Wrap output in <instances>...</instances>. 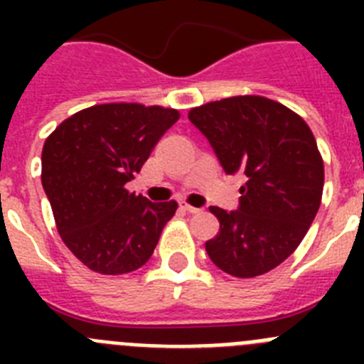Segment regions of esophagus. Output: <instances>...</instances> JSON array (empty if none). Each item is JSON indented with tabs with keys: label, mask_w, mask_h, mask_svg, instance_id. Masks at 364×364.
Instances as JSON below:
<instances>
[{
	"label": "esophagus",
	"mask_w": 364,
	"mask_h": 364,
	"mask_svg": "<svg viewBox=\"0 0 364 364\" xmlns=\"http://www.w3.org/2000/svg\"><path fill=\"white\" fill-rule=\"evenodd\" d=\"M180 208H182V210L184 211H188V213H200V208H195V205H189V204H186V202H182V204H180Z\"/></svg>",
	"instance_id": "esophagus-1"
}]
</instances>
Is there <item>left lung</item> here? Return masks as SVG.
<instances>
[{
    "instance_id": "1",
    "label": "left lung",
    "mask_w": 364,
    "mask_h": 364,
    "mask_svg": "<svg viewBox=\"0 0 364 364\" xmlns=\"http://www.w3.org/2000/svg\"><path fill=\"white\" fill-rule=\"evenodd\" d=\"M228 175L244 173L239 210L211 205L220 222L205 242L213 264L233 277L272 272L297 250L319 211L324 164L297 112L264 96H231L189 111Z\"/></svg>"
}]
</instances>
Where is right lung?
<instances>
[{
  "mask_svg": "<svg viewBox=\"0 0 364 364\" xmlns=\"http://www.w3.org/2000/svg\"><path fill=\"white\" fill-rule=\"evenodd\" d=\"M176 109L102 104L76 112L50 133L41 151V184L58 233L96 273L122 275L144 266L176 204L149 202L125 189Z\"/></svg>",
  "mask_w": 364,
  "mask_h": 364,
  "instance_id": "obj_1",
  "label": "right lung"
}]
</instances>
